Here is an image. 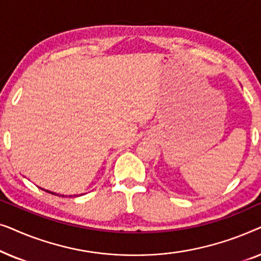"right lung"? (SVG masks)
<instances>
[{
    "label": "right lung",
    "instance_id": "add662e5",
    "mask_svg": "<svg viewBox=\"0 0 261 261\" xmlns=\"http://www.w3.org/2000/svg\"><path fill=\"white\" fill-rule=\"evenodd\" d=\"M42 190H44V189H42ZM44 191H46V192H48V194H52V195H56V196H64V195H59V194H55V192H52V191H48V190H44ZM77 195H74V197H76ZM81 196V195H80ZM70 197H72V196H70Z\"/></svg>",
    "mask_w": 261,
    "mask_h": 261
}]
</instances>
